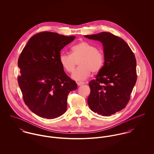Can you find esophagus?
I'll use <instances>...</instances> for the list:
<instances>
[{
  "label": "esophagus",
  "mask_w": 154,
  "mask_h": 154,
  "mask_svg": "<svg viewBox=\"0 0 154 154\" xmlns=\"http://www.w3.org/2000/svg\"><path fill=\"white\" fill-rule=\"evenodd\" d=\"M77 84H78V86H81V85H82L85 84V82H83V81H79V82H77Z\"/></svg>",
  "instance_id": "1"
}]
</instances>
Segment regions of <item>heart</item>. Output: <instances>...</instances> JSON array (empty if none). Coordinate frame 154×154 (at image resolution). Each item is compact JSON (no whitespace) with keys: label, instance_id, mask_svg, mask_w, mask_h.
Instances as JSON below:
<instances>
[{"label":"heart","instance_id":"obj_1","mask_svg":"<svg viewBox=\"0 0 154 154\" xmlns=\"http://www.w3.org/2000/svg\"><path fill=\"white\" fill-rule=\"evenodd\" d=\"M71 54L62 53L59 56L60 62L68 73H72L79 61L78 67L72 75L75 80H83L89 77L91 72L97 73L104 65V53L93 44L81 42L71 48Z\"/></svg>","mask_w":154,"mask_h":154}]
</instances>
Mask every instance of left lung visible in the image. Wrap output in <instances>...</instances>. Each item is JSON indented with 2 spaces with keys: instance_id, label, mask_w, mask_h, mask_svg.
<instances>
[{
  "instance_id": "8db88e82",
  "label": "left lung",
  "mask_w": 154,
  "mask_h": 154,
  "mask_svg": "<svg viewBox=\"0 0 154 154\" xmlns=\"http://www.w3.org/2000/svg\"><path fill=\"white\" fill-rule=\"evenodd\" d=\"M101 42L104 47V65L89 82L88 104L91 110L103 116L125 109L136 82V60L134 53L122 38L110 32L87 35Z\"/></svg>"
}]
</instances>
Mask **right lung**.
Listing matches in <instances>:
<instances>
[{"mask_svg": "<svg viewBox=\"0 0 154 154\" xmlns=\"http://www.w3.org/2000/svg\"><path fill=\"white\" fill-rule=\"evenodd\" d=\"M75 36L44 31L34 35L23 48L18 60V82L25 104L37 116L52 119L67 110V95L77 89L62 66L60 51Z\"/></svg>", "mask_w": 154, "mask_h": 154, "instance_id": "right-lung-1", "label": "right lung"}]
</instances>
